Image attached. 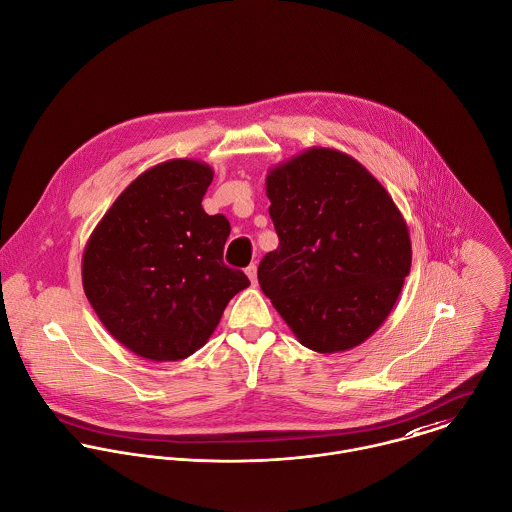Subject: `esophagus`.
Listing matches in <instances>:
<instances>
[{
	"label": "esophagus",
	"mask_w": 512,
	"mask_h": 512,
	"mask_svg": "<svg viewBox=\"0 0 512 512\" xmlns=\"http://www.w3.org/2000/svg\"><path fill=\"white\" fill-rule=\"evenodd\" d=\"M246 276L250 278V282H252V284H256V276H258V268H256V264H250V266L246 268Z\"/></svg>",
	"instance_id": "esophagus-1"
}]
</instances>
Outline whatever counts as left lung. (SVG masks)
<instances>
[{"label":"left lung","mask_w":512,"mask_h":512,"mask_svg":"<svg viewBox=\"0 0 512 512\" xmlns=\"http://www.w3.org/2000/svg\"><path fill=\"white\" fill-rule=\"evenodd\" d=\"M278 248L258 266L262 292L298 341L347 351L391 314L411 270L407 222L353 157L310 147L266 176Z\"/></svg>","instance_id":"left-lung-1"}]
</instances>
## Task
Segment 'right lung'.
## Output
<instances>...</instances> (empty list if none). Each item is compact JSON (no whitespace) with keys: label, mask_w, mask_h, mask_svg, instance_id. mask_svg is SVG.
<instances>
[{"label":"right lung","mask_w":512,"mask_h":512,"mask_svg":"<svg viewBox=\"0 0 512 512\" xmlns=\"http://www.w3.org/2000/svg\"><path fill=\"white\" fill-rule=\"evenodd\" d=\"M214 171L172 159L139 174L83 252V290L107 332L139 357L178 361L200 349L228 302L250 286L224 264L230 222L206 214Z\"/></svg>","instance_id":"1"}]
</instances>
